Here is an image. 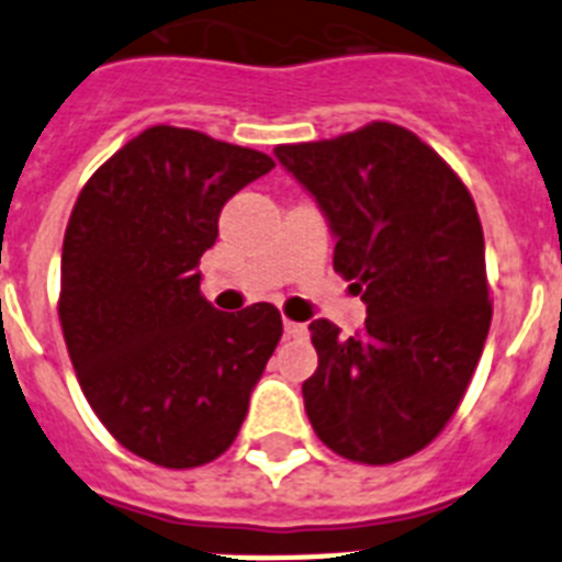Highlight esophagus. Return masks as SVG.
<instances>
[{
	"label": "esophagus",
	"mask_w": 562,
	"mask_h": 562,
	"mask_svg": "<svg viewBox=\"0 0 562 562\" xmlns=\"http://www.w3.org/2000/svg\"><path fill=\"white\" fill-rule=\"evenodd\" d=\"M285 334H289V337H294V339H305L308 337V325H303V323H294V319H285Z\"/></svg>",
	"instance_id": "34e87169"
}]
</instances>
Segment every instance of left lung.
<instances>
[{"mask_svg": "<svg viewBox=\"0 0 562 562\" xmlns=\"http://www.w3.org/2000/svg\"><path fill=\"white\" fill-rule=\"evenodd\" d=\"M273 154L317 200L337 237L334 271L369 311L353 337L308 325L319 366L303 383L305 414L339 457L397 463L446 428L488 337L474 200L437 150L391 122Z\"/></svg>", "mask_w": 562, "mask_h": 562, "instance_id": "left-lung-1", "label": "left lung"}]
</instances>
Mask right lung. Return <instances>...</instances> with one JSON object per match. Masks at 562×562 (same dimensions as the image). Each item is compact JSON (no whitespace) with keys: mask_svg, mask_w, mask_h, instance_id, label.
Masks as SVG:
<instances>
[{"mask_svg":"<svg viewBox=\"0 0 562 562\" xmlns=\"http://www.w3.org/2000/svg\"><path fill=\"white\" fill-rule=\"evenodd\" d=\"M273 159L191 128L122 145L70 211L59 323L93 414L162 469L228 451L282 337L271 303L225 314L200 294L220 211Z\"/></svg>","mask_w":562,"mask_h":562,"instance_id":"obj_1","label":"right lung"}]
</instances>
